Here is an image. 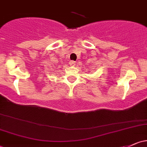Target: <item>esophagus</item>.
Instances as JSON below:
<instances>
[{
    "mask_svg": "<svg viewBox=\"0 0 147 147\" xmlns=\"http://www.w3.org/2000/svg\"><path fill=\"white\" fill-rule=\"evenodd\" d=\"M69 64H70L71 66H74L76 64V61H71L70 62H69Z\"/></svg>",
    "mask_w": 147,
    "mask_h": 147,
    "instance_id": "34e87169",
    "label": "esophagus"
}]
</instances>
